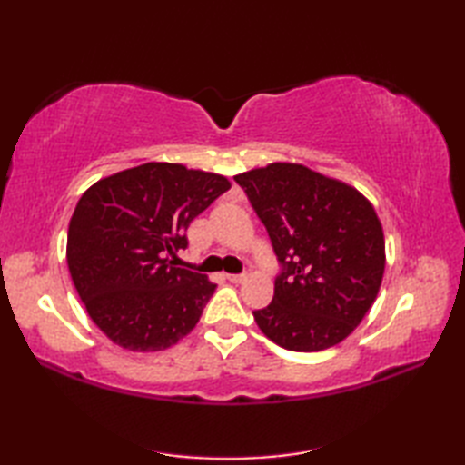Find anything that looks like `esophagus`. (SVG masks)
<instances>
[{"instance_id": "esophagus-1", "label": "esophagus", "mask_w": 465, "mask_h": 465, "mask_svg": "<svg viewBox=\"0 0 465 465\" xmlns=\"http://www.w3.org/2000/svg\"><path fill=\"white\" fill-rule=\"evenodd\" d=\"M225 278L230 280L232 283H242L245 280V273H227Z\"/></svg>"}]
</instances>
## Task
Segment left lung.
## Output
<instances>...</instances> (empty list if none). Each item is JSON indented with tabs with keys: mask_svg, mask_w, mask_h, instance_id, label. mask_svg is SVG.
<instances>
[{
	"mask_svg": "<svg viewBox=\"0 0 465 465\" xmlns=\"http://www.w3.org/2000/svg\"><path fill=\"white\" fill-rule=\"evenodd\" d=\"M268 230L280 273L273 300L253 318L292 351H320L355 330L380 292L385 245L365 197L298 163L233 177Z\"/></svg>",
	"mask_w": 465,
	"mask_h": 465,
	"instance_id": "left-lung-1",
	"label": "left lung"
}]
</instances>
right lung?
Returning a JSON list of instances; mask_svg holds the SVG:
<instances>
[{"label": "right lung", "instance_id": "add662e5", "mask_svg": "<svg viewBox=\"0 0 465 465\" xmlns=\"http://www.w3.org/2000/svg\"><path fill=\"white\" fill-rule=\"evenodd\" d=\"M230 190L223 175L143 163L94 183L67 230V268L94 323L132 351H160L200 322L215 283L185 268L187 227Z\"/></svg>", "mask_w": 465, "mask_h": 465}]
</instances>
